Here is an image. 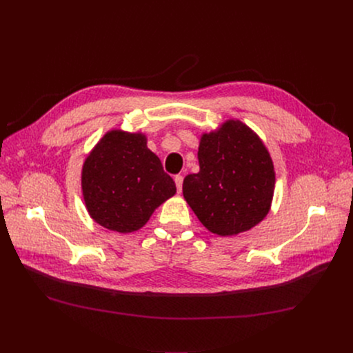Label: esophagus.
I'll return each mask as SVG.
<instances>
[{
    "label": "esophagus",
    "mask_w": 353,
    "mask_h": 353,
    "mask_svg": "<svg viewBox=\"0 0 353 353\" xmlns=\"http://www.w3.org/2000/svg\"><path fill=\"white\" fill-rule=\"evenodd\" d=\"M174 183H176V187H177V192H181V190H183V176H180V174L174 176Z\"/></svg>",
    "instance_id": "34e87169"
}]
</instances>
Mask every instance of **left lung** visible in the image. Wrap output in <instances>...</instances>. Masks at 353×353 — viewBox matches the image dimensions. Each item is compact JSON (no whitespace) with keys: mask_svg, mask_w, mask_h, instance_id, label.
Segmentation results:
<instances>
[{"mask_svg":"<svg viewBox=\"0 0 353 353\" xmlns=\"http://www.w3.org/2000/svg\"><path fill=\"white\" fill-rule=\"evenodd\" d=\"M199 172L185 176L183 195L199 222L218 236H236L270 212L275 170L261 138L240 120L201 135Z\"/></svg>","mask_w":353,"mask_h":353,"instance_id":"left-lung-1","label":"left lung"}]
</instances>
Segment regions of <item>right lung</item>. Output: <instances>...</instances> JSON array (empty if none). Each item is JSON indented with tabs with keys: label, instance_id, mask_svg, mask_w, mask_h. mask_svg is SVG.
<instances>
[{
	"label": "right lung",
	"instance_id": "right-lung-1",
	"mask_svg": "<svg viewBox=\"0 0 353 353\" xmlns=\"http://www.w3.org/2000/svg\"><path fill=\"white\" fill-rule=\"evenodd\" d=\"M81 185L90 218L119 233L141 229L176 194L173 179L148 149L146 135L123 130L99 139L83 162Z\"/></svg>",
	"mask_w": 353,
	"mask_h": 353
}]
</instances>
